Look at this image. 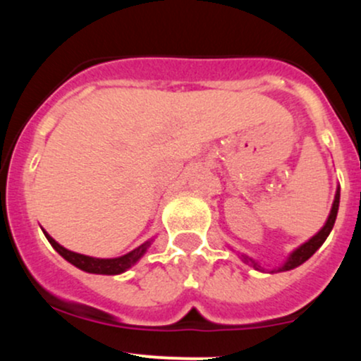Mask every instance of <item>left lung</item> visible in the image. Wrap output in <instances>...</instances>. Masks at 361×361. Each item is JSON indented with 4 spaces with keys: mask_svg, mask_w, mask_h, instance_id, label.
I'll use <instances>...</instances> for the list:
<instances>
[{
    "mask_svg": "<svg viewBox=\"0 0 361 361\" xmlns=\"http://www.w3.org/2000/svg\"><path fill=\"white\" fill-rule=\"evenodd\" d=\"M338 207H339V188H338V192H336V197H334L333 209H331V214H329V217H327L326 226L322 227V229L319 231V233H317L316 235H314L312 239H309L307 243L302 244L299 250L293 251L292 255H290V258L287 259V263H285L283 267L280 268V271H287V270H292V268H297V267H299V264L304 263V261H307V259L310 258V256H312L314 252H316V251L319 250V247L322 246V243L326 241V238H327V235H329L331 229H333L334 221H336ZM244 261H246V263H251L252 267L256 268V270H259L258 264H256L252 259L247 258V256H244Z\"/></svg>",
    "mask_w": 361,
    "mask_h": 361,
    "instance_id": "obj_1",
    "label": "left lung"
}]
</instances>
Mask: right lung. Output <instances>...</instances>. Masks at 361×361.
<instances>
[{
	"label": "right lung",
	"mask_w": 361,
	"mask_h": 361,
	"mask_svg": "<svg viewBox=\"0 0 361 361\" xmlns=\"http://www.w3.org/2000/svg\"><path fill=\"white\" fill-rule=\"evenodd\" d=\"M45 238L49 239V243L52 244V247L56 250L64 259H68L69 263L78 267L82 271L88 273H98V275H118V273H123L128 268L132 267L134 263H137L140 256L146 252L151 243H144L140 244L139 247H135L134 251L127 252V255L120 256V258H111V259H100V258H91V256H85V255H78V252H73L66 247H62L59 243H56L54 239L49 235L47 233H44Z\"/></svg>",
	"instance_id": "1"
}]
</instances>
